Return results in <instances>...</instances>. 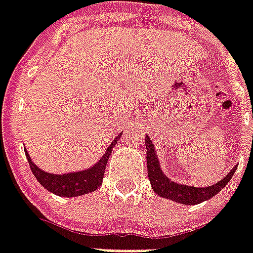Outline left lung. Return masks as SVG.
Here are the masks:
<instances>
[{"instance_id":"8db88e82","label":"left lung","mask_w":253,"mask_h":253,"mask_svg":"<svg viewBox=\"0 0 253 253\" xmlns=\"http://www.w3.org/2000/svg\"><path fill=\"white\" fill-rule=\"evenodd\" d=\"M145 147H147L148 176H149L153 191L161 198L170 199V200L180 203V204L195 205L200 204L205 200H209L229 183V180L231 179V176L234 175L235 170H237V166H234L223 179L209 187H192L175 183L174 180L169 179L161 170L159 157H157V153L155 151V147L152 144L151 137L145 136Z\"/></svg>"}]
</instances>
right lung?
I'll list each match as a JSON object with an SVG mask.
<instances>
[{
	"label": "right lung",
	"mask_w": 253,
	"mask_h": 253,
	"mask_svg": "<svg viewBox=\"0 0 253 253\" xmlns=\"http://www.w3.org/2000/svg\"><path fill=\"white\" fill-rule=\"evenodd\" d=\"M122 133H120L114 140L110 143L106 152L102 155V157L94 164L92 168H88L85 170H79L74 173L67 174H52L46 173L41 170L34 161L31 160L28 152H26V157L28 160L30 168L34 173L35 178L39 180L41 186L50 191L52 194L63 196V198H75V196H82V195L93 192L102 184V178L105 173L106 164H108L109 156L112 153L113 148L117 144V141L121 137Z\"/></svg>",
	"instance_id": "obj_1"
}]
</instances>
